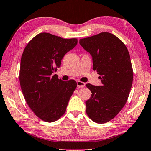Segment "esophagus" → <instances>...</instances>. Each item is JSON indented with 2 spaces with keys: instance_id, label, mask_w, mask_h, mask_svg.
<instances>
[{
  "instance_id": "obj_1",
  "label": "esophagus",
  "mask_w": 151,
  "mask_h": 151,
  "mask_svg": "<svg viewBox=\"0 0 151 151\" xmlns=\"http://www.w3.org/2000/svg\"><path fill=\"white\" fill-rule=\"evenodd\" d=\"M77 85H78V88H83V87L85 86V83L81 82V81H77Z\"/></svg>"
}]
</instances>
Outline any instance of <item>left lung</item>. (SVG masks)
<instances>
[{"mask_svg":"<svg viewBox=\"0 0 151 151\" xmlns=\"http://www.w3.org/2000/svg\"><path fill=\"white\" fill-rule=\"evenodd\" d=\"M80 44L93 57V70L99 74L101 86L86 84L91 97L86 101L88 116L97 123L113 119L125 105L134 72L128 50L121 40L104 32L80 39Z\"/></svg>","mask_w":151,"mask_h":151,"instance_id":"obj_1","label":"left lung"}]
</instances>
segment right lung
Instances as JSON below:
<instances>
[{"instance_id": "1", "label": "right lung", "mask_w": 151, "mask_h": 151, "mask_svg": "<svg viewBox=\"0 0 151 151\" xmlns=\"http://www.w3.org/2000/svg\"><path fill=\"white\" fill-rule=\"evenodd\" d=\"M77 43L76 38L41 32L24 50L19 75L21 89L28 106L43 121L52 123L64 114L77 87L75 80L64 82L53 74L60 67L65 54Z\"/></svg>"}]
</instances>
